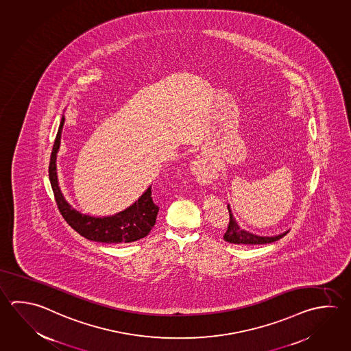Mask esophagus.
Wrapping results in <instances>:
<instances>
[{"mask_svg": "<svg viewBox=\"0 0 351 351\" xmlns=\"http://www.w3.org/2000/svg\"><path fill=\"white\" fill-rule=\"evenodd\" d=\"M191 171L200 184L209 185L217 179V167L206 153H200L195 157L191 163Z\"/></svg>", "mask_w": 351, "mask_h": 351, "instance_id": "1", "label": "esophagus"}]
</instances>
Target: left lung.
Returning a JSON list of instances; mask_svg holds the SVG:
<instances>
[{
  "label": "left lung",
  "instance_id": "obj_1",
  "mask_svg": "<svg viewBox=\"0 0 351 351\" xmlns=\"http://www.w3.org/2000/svg\"><path fill=\"white\" fill-rule=\"evenodd\" d=\"M228 209L230 213V223L228 231L223 235V240L230 243H236V245H262V243H274L277 240L282 239L283 236L287 235L289 230L285 231L283 234L274 236H260L256 235L254 232H250L247 230L243 229L239 223L236 221L235 217L232 215V211L230 209V205H228Z\"/></svg>",
  "mask_w": 351,
  "mask_h": 351
}]
</instances>
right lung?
I'll list each match as a JSON object with an SVG mask.
<instances>
[{
	"label": "right lung",
	"mask_w": 351,
	"mask_h": 351,
	"mask_svg": "<svg viewBox=\"0 0 351 351\" xmlns=\"http://www.w3.org/2000/svg\"><path fill=\"white\" fill-rule=\"evenodd\" d=\"M64 120L65 119L62 116L57 137L51 149L49 180L58 208L65 221L85 239L96 243H134L148 235L156 223L158 214V206L152 200V184L143 191V194L134 204L108 217H93L83 214L73 208L65 199L59 186L57 173V154L60 147Z\"/></svg>",
	"instance_id": "add662e5"
}]
</instances>
